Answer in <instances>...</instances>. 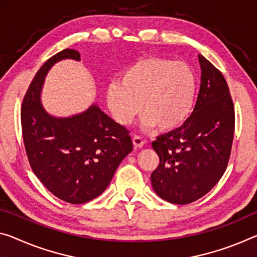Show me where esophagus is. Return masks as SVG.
<instances>
[{"mask_svg":"<svg viewBox=\"0 0 257 257\" xmlns=\"http://www.w3.org/2000/svg\"><path fill=\"white\" fill-rule=\"evenodd\" d=\"M133 145H134V147H137V148H141L142 146L145 145V140H144V138L142 137H140V136H134L133 137Z\"/></svg>","mask_w":257,"mask_h":257,"instance_id":"1","label":"esophagus"}]
</instances>
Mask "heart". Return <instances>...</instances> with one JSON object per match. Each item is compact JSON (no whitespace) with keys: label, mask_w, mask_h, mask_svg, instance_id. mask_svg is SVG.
Wrapping results in <instances>:
<instances>
[{"label":"heart","mask_w":257,"mask_h":257,"mask_svg":"<svg viewBox=\"0 0 257 257\" xmlns=\"http://www.w3.org/2000/svg\"><path fill=\"white\" fill-rule=\"evenodd\" d=\"M195 71L187 63L151 56L128 66L119 82L106 88L105 100L116 121L128 125L141 111L144 125L171 131L183 125L194 110Z\"/></svg>","instance_id":"1"}]
</instances>
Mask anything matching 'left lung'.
I'll return each mask as SVG.
<instances>
[{
    "mask_svg": "<svg viewBox=\"0 0 257 257\" xmlns=\"http://www.w3.org/2000/svg\"><path fill=\"white\" fill-rule=\"evenodd\" d=\"M201 85L191 117L157 137L152 146L160 157L151 179L161 199L187 204L206 195L226 170L234 134V106L218 69L199 55Z\"/></svg>",
    "mask_w": 257,
    "mask_h": 257,
    "instance_id": "8db88e82",
    "label": "left lung"
}]
</instances>
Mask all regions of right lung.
<instances>
[{"mask_svg":"<svg viewBox=\"0 0 257 257\" xmlns=\"http://www.w3.org/2000/svg\"><path fill=\"white\" fill-rule=\"evenodd\" d=\"M66 58L80 61V54L62 50L35 74L23 100L22 130L34 175L58 199L80 204L105 191L133 145L127 130L97 104L71 117L46 111L41 103L45 78L55 63Z\"/></svg>","mask_w":257,"mask_h":257,"instance_id":"1","label":"right lung"}]
</instances>
